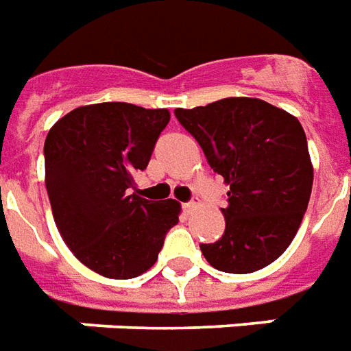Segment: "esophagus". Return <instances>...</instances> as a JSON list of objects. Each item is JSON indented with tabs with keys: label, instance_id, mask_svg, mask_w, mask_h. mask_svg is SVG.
<instances>
[{
	"label": "esophagus",
	"instance_id": "esophagus-1",
	"mask_svg": "<svg viewBox=\"0 0 351 351\" xmlns=\"http://www.w3.org/2000/svg\"><path fill=\"white\" fill-rule=\"evenodd\" d=\"M199 208H201L199 202H186V204H184V212H186V214H195Z\"/></svg>",
	"mask_w": 351,
	"mask_h": 351
}]
</instances>
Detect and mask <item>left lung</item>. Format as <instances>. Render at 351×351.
<instances>
[{
  "label": "left lung",
  "instance_id": "obj_1",
  "mask_svg": "<svg viewBox=\"0 0 351 351\" xmlns=\"http://www.w3.org/2000/svg\"><path fill=\"white\" fill-rule=\"evenodd\" d=\"M201 145L210 167L230 186L225 232L202 243L210 266L253 274L287 251L307 210L314 169L303 126L261 98L232 96L175 110Z\"/></svg>",
  "mask_w": 351,
  "mask_h": 351
}]
</instances>
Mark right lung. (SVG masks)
<instances>
[{"label": "right lung", "instance_id": "1", "mask_svg": "<svg viewBox=\"0 0 351 351\" xmlns=\"http://www.w3.org/2000/svg\"><path fill=\"white\" fill-rule=\"evenodd\" d=\"M169 119V110L90 104L61 117L46 136L44 180L57 230L83 266L108 279L152 268L178 223L182 208L175 199L130 193Z\"/></svg>", "mask_w": 351, "mask_h": 351}]
</instances>
